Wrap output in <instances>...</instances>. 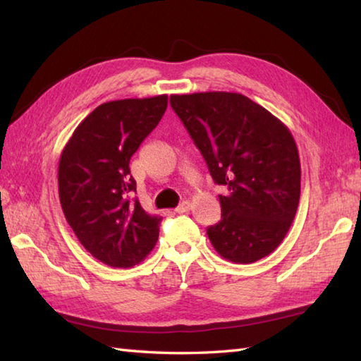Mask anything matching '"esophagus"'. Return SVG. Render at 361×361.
<instances>
[{
	"instance_id": "obj_1",
	"label": "esophagus",
	"mask_w": 361,
	"mask_h": 361,
	"mask_svg": "<svg viewBox=\"0 0 361 361\" xmlns=\"http://www.w3.org/2000/svg\"><path fill=\"white\" fill-rule=\"evenodd\" d=\"M190 211V203L189 202H183L178 208L175 209V212H178V214H183V212H189Z\"/></svg>"
}]
</instances>
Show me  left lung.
<instances>
[{
	"mask_svg": "<svg viewBox=\"0 0 361 361\" xmlns=\"http://www.w3.org/2000/svg\"><path fill=\"white\" fill-rule=\"evenodd\" d=\"M171 105L208 164L221 220L214 250L234 264L270 255L288 233L301 195V163L288 127L240 93L172 94Z\"/></svg>",
	"mask_w": 361,
	"mask_h": 361,
	"instance_id": "8db88e82",
	"label": "left lung"
}]
</instances>
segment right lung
I'll use <instances>...</instances> for the list:
<instances>
[{
  "label": "right lung",
  "mask_w": 361,
  "mask_h": 361,
  "mask_svg": "<svg viewBox=\"0 0 361 361\" xmlns=\"http://www.w3.org/2000/svg\"><path fill=\"white\" fill-rule=\"evenodd\" d=\"M167 109V94L110 101L91 111L59 161V197L82 247L102 264L132 268L157 245L161 217L137 200L130 158Z\"/></svg>",
  "instance_id": "obj_1"
}]
</instances>
